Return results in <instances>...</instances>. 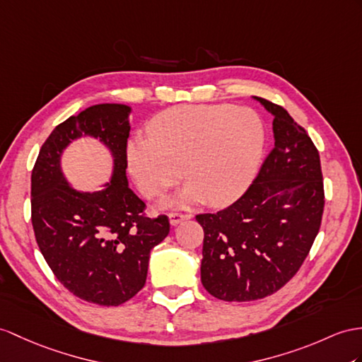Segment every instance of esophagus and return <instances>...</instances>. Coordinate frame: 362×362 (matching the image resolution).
I'll use <instances>...</instances> for the list:
<instances>
[{
	"instance_id": "obj_1",
	"label": "esophagus",
	"mask_w": 362,
	"mask_h": 362,
	"mask_svg": "<svg viewBox=\"0 0 362 362\" xmlns=\"http://www.w3.org/2000/svg\"><path fill=\"white\" fill-rule=\"evenodd\" d=\"M169 218H170V224L176 226V224L182 223L184 219L192 218V215H189V214H180V211H172V214L169 215Z\"/></svg>"
}]
</instances>
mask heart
Wrapping results in <instances>:
<instances>
[{
	"mask_svg": "<svg viewBox=\"0 0 362 362\" xmlns=\"http://www.w3.org/2000/svg\"><path fill=\"white\" fill-rule=\"evenodd\" d=\"M266 147L259 115L228 104L178 105L148 124V135L130 139L127 165L147 198L161 197L182 178L190 181L170 206L210 201L230 204L249 189Z\"/></svg>",
	"mask_w": 362,
	"mask_h": 362,
	"instance_id": "1",
	"label": "heart"
}]
</instances>
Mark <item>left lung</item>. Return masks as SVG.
Returning <instances> with one entry per match:
<instances>
[{"instance_id":"left-lung-1","label":"left lung","mask_w":362,"mask_h":362,"mask_svg":"<svg viewBox=\"0 0 362 362\" xmlns=\"http://www.w3.org/2000/svg\"><path fill=\"white\" fill-rule=\"evenodd\" d=\"M255 100L273 115L275 146L240 199L197 215L204 230L201 283L228 303L257 301L286 286L310 252L324 211L313 141L284 107Z\"/></svg>"}]
</instances>
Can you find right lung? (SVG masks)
<instances>
[{
    "instance_id": "right-lung-1",
    "label": "right lung",
    "mask_w": 362,
    "mask_h": 362,
    "mask_svg": "<svg viewBox=\"0 0 362 362\" xmlns=\"http://www.w3.org/2000/svg\"><path fill=\"white\" fill-rule=\"evenodd\" d=\"M124 104H96L58 124L32 170V226L44 259L69 292L98 305H119L146 284L151 250L169 235V218H147L129 189V113ZM100 139L114 156L112 180L79 192L64 178L60 155L74 139Z\"/></svg>"
}]
</instances>
